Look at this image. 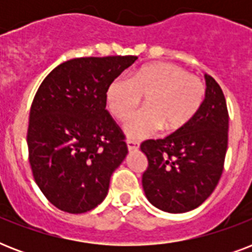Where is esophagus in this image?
<instances>
[{
    "label": "esophagus",
    "mask_w": 252,
    "mask_h": 252,
    "mask_svg": "<svg viewBox=\"0 0 252 252\" xmlns=\"http://www.w3.org/2000/svg\"><path fill=\"white\" fill-rule=\"evenodd\" d=\"M126 146H128V150H129V152H132V150H137L138 142L133 141V140H126Z\"/></svg>",
    "instance_id": "obj_1"
}]
</instances>
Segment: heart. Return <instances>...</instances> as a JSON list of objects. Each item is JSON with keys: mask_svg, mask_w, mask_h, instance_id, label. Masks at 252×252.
<instances>
[{"mask_svg": "<svg viewBox=\"0 0 252 252\" xmlns=\"http://www.w3.org/2000/svg\"><path fill=\"white\" fill-rule=\"evenodd\" d=\"M205 87L186 69L168 63L142 66L130 78H115L106 91L107 108L115 118L126 120L145 96V108L126 124L134 138L152 136L161 129H180L199 111Z\"/></svg>", "mask_w": 252, "mask_h": 252, "instance_id": "1", "label": "heart"}]
</instances>
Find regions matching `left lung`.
I'll use <instances>...</instances> for the list:
<instances>
[{
    "label": "left lung",
    "mask_w": 252,
    "mask_h": 252,
    "mask_svg": "<svg viewBox=\"0 0 252 252\" xmlns=\"http://www.w3.org/2000/svg\"><path fill=\"white\" fill-rule=\"evenodd\" d=\"M205 98L191 122L159 140H146L142 188L154 207L168 213L195 209L212 195L223 170L229 114L215 78L205 74Z\"/></svg>",
    "instance_id": "8db88e82"
}]
</instances>
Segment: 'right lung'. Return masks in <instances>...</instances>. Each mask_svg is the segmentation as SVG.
I'll return each instance as SVG.
<instances>
[{
    "label": "right lung",
    "instance_id": "obj_1",
    "mask_svg": "<svg viewBox=\"0 0 252 252\" xmlns=\"http://www.w3.org/2000/svg\"><path fill=\"white\" fill-rule=\"evenodd\" d=\"M136 56L80 57L45 77L30 111L27 146L33 179L49 203L68 213L94 209L128 154L106 110L108 85Z\"/></svg>",
    "mask_w": 252,
    "mask_h": 252
}]
</instances>
